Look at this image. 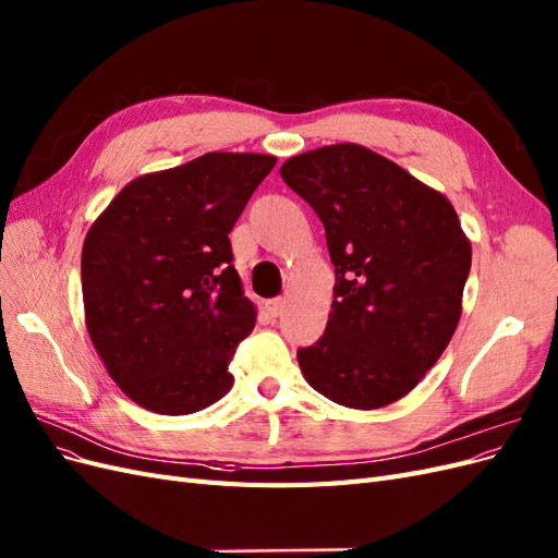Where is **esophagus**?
Wrapping results in <instances>:
<instances>
[{
	"label": "esophagus",
	"mask_w": 558,
	"mask_h": 558,
	"mask_svg": "<svg viewBox=\"0 0 558 558\" xmlns=\"http://www.w3.org/2000/svg\"><path fill=\"white\" fill-rule=\"evenodd\" d=\"M283 305H286L283 298H269V300H265V310L272 314V316H279L283 312Z\"/></svg>",
	"instance_id": "esophagus-1"
}]
</instances>
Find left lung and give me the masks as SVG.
<instances>
[{
	"label": "left lung",
	"instance_id": "obj_1",
	"mask_svg": "<svg viewBox=\"0 0 558 558\" xmlns=\"http://www.w3.org/2000/svg\"><path fill=\"white\" fill-rule=\"evenodd\" d=\"M326 228L335 265L326 332L298 349L312 388L353 410L408 396L461 318L472 251L451 202L359 144L281 165Z\"/></svg>",
	"mask_w": 558,
	"mask_h": 558
}]
</instances>
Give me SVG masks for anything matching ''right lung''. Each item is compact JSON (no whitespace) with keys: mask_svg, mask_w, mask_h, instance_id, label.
I'll return each instance as SVG.
<instances>
[{"mask_svg":"<svg viewBox=\"0 0 558 558\" xmlns=\"http://www.w3.org/2000/svg\"><path fill=\"white\" fill-rule=\"evenodd\" d=\"M277 158L205 154L134 179L86 234L90 340L121 391L156 414H193L232 386L256 326L228 234Z\"/></svg>","mask_w":558,"mask_h":558,"instance_id":"obj_1","label":"right lung"}]
</instances>
